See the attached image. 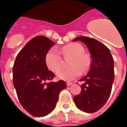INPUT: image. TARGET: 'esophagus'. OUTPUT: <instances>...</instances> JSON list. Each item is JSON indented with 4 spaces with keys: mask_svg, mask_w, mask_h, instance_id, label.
<instances>
[{
    "mask_svg": "<svg viewBox=\"0 0 127 127\" xmlns=\"http://www.w3.org/2000/svg\"><path fill=\"white\" fill-rule=\"evenodd\" d=\"M72 84H73V83L72 82H69V81H67V82H66V85H67V86H71Z\"/></svg>",
    "mask_w": 127,
    "mask_h": 127,
    "instance_id": "1",
    "label": "esophagus"
}]
</instances>
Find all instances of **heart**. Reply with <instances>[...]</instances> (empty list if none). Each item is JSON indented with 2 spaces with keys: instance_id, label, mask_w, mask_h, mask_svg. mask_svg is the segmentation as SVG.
I'll list each match as a JSON object with an SVG mask.
<instances>
[{
  "instance_id": "heart-1",
  "label": "heart",
  "mask_w": 127,
  "mask_h": 127,
  "mask_svg": "<svg viewBox=\"0 0 127 127\" xmlns=\"http://www.w3.org/2000/svg\"><path fill=\"white\" fill-rule=\"evenodd\" d=\"M64 58L71 56L68 65L71 67L61 68L57 71V77L65 81L73 80L81 75L82 71L87 72L91 66V59L85 52L84 48L77 43H71L63 46L60 50ZM45 62L48 68L55 72L62 65L63 58L59 52L55 48H51L45 56ZM82 71H81V70Z\"/></svg>"
}]
</instances>
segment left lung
Here are the masks:
<instances>
[{
  "label": "left lung",
  "mask_w": 127,
  "mask_h": 127,
  "mask_svg": "<svg viewBox=\"0 0 127 127\" xmlns=\"http://www.w3.org/2000/svg\"><path fill=\"white\" fill-rule=\"evenodd\" d=\"M81 40L85 44L92 56L89 73L79 81H84L81 92L74 97V102L81 111L93 113L106 103L111 93L114 79V59L110 50L99 41L81 36L73 41Z\"/></svg>",
  "instance_id": "8db88e82"
}]
</instances>
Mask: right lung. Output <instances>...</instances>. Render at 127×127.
Here are the masks:
<instances>
[{"label":"right lung","instance_id":"obj_1","mask_svg":"<svg viewBox=\"0 0 127 127\" xmlns=\"http://www.w3.org/2000/svg\"><path fill=\"white\" fill-rule=\"evenodd\" d=\"M55 44L48 37L37 35L29 41L16 57L13 81L21 106L35 117L48 115L56 106L65 81L52 82L55 76L45 62L47 52Z\"/></svg>","mask_w":127,"mask_h":127}]
</instances>
